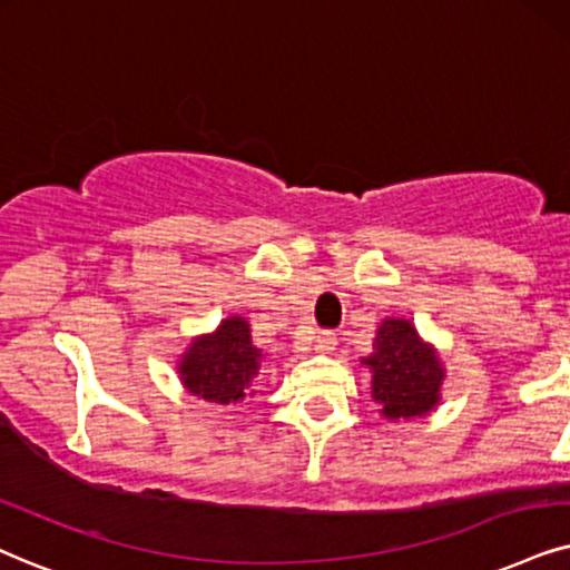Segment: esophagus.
Listing matches in <instances>:
<instances>
[{
    "instance_id": "obj_1",
    "label": "esophagus",
    "mask_w": 570,
    "mask_h": 570,
    "mask_svg": "<svg viewBox=\"0 0 570 570\" xmlns=\"http://www.w3.org/2000/svg\"><path fill=\"white\" fill-rule=\"evenodd\" d=\"M313 347H315V352H321V355H326V352H334L336 350V344H338V338H336V334L334 331H318V334L313 336Z\"/></svg>"
}]
</instances>
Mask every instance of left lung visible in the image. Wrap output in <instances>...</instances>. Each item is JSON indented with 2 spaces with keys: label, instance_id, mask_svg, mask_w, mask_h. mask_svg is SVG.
<instances>
[{
  "label": "left lung",
  "instance_id": "8db88e82",
  "mask_svg": "<svg viewBox=\"0 0 570 570\" xmlns=\"http://www.w3.org/2000/svg\"><path fill=\"white\" fill-rule=\"evenodd\" d=\"M360 363L371 368V394L389 421L429 415L442 400V360L405 318L381 323L373 352Z\"/></svg>",
  "mask_w": 570,
  "mask_h": 570
}]
</instances>
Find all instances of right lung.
<instances>
[{"label":"right lung","mask_w":570,"mask_h":570,"mask_svg":"<svg viewBox=\"0 0 570 570\" xmlns=\"http://www.w3.org/2000/svg\"><path fill=\"white\" fill-rule=\"evenodd\" d=\"M263 350L252 344L249 323L232 315L213 334L197 336L178 360L186 392L215 405H236L255 394Z\"/></svg>","instance_id":"1"}]
</instances>
